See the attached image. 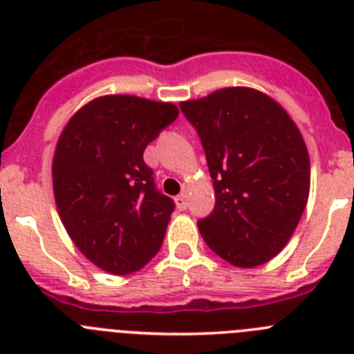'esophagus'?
Listing matches in <instances>:
<instances>
[{"instance_id":"obj_1","label":"esophagus","mask_w":354,"mask_h":354,"mask_svg":"<svg viewBox=\"0 0 354 354\" xmlns=\"http://www.w3.org/2000/svg\"><path fill=\"white\" fill-rule=\"evenodd\" d=\"M175 204H177V209H179V211H184V209L187 207V195H186V193H180V195L175 198Z\"/></svg>"}]
</instances>
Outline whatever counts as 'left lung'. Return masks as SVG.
<instances>
[{
    "mask_svg": "<svg viewBox=\"0 0 354 354\" xmlns=\"http://www.w3.org/2000/svg\"><path fill=\"white\" fill-rule=\"evenodd\" d=\"M196 129L216 204L198 230L228 264L255 268L282 252L310 189L303 136L282 106L253 88L232 86L180 102Z\"/></svg>",
    "mask_w": 354,
    "mask_h": 354,
    "instance_id": "obj_1",
    "label": "left lung"
}]
</instances>
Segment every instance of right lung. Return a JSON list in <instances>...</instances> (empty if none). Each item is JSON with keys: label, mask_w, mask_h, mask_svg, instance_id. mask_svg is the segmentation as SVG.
I'll return each instance as SVG.
<instances>
[{"label": "right lung", "mask_w": 354, "mask_h": 354, "mask_svg": "<svg viewBox=\"0 0 354 354\" xmlns=\"http://www.w3.org/2000/svg\"><path fill=\"white\" fill-rule=\"evenodd\" d=\"M171 102L104 95L68 120L53 158L56 207L74 245L113 274L142 270L165 239L175 204L143 152L177 118Z\"/></svg>", "instance_id": "right-lung-1"}]
</instances>
